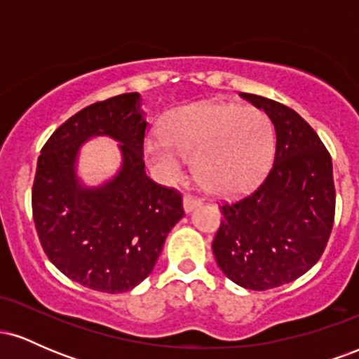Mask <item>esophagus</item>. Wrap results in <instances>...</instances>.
Listing matches in <instances>:
<instances>
[{"mask_svg":"<svg viewBox=\"0 0 359 359\" xmlns=\"http://www.w3.org/2000/svg\"><path fill=\"white\" fill-rule=\"evenodd\" d=\"M201 204V199L199 197H194L191 194H187V196H184V209L185 212H191L194 208H197V205Z\"/></svg>","mask_w":359,"mask_h":359,"instance_id":"1","label":"esophagus"}]
</instances>
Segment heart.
Segmentation results:
<instances>
[{
  "label": "heart",
  "instance_id": "obj_1",
  "mask_svg": "<svg viewBox=\"0 0 359 359\" xmlns=\"http://www.w3.org/2000/svg\"><path fill=\"white\" fill-rule=\"evenodd\" d=\"M275 131L269 114L257 108L204 101L167 118L162 133L145 142V158L165 182L184 177L192 156L197 180L216 196H238L255 187L269 170Z\"/></svg>",
  "mask_w": 359,
  "mask_h": 359
}]
</instances>
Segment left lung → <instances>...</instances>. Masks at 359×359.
<instances>
[{
    "mask_svg": "<svg viewBox=\"0 0 359 359\" xmlns=\"http://www.w3.org/2000/svg\"><path fill=\"white\" fill-rule=\"evenodd\" d=\"M275 126V158L263 182L221 205L212 241L217 266L250 290L294 282L324 253L336 211L332 160L300 114L285 104L241 93Z\"/></svg>",
    "mask_w": 359,
    "mask_h": 359,
    "instance_id": "1",
    "label": "left lung"
}]
</instances>
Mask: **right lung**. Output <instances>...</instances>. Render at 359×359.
Instances as JSON below:
<instances>
[{"label":"right lung","mask_w":359,"mask_h":359,"mask_svg":"<svg viewBox=\"0 0 359 359\" xmlns=\"http://www.w3.org/2000/svg\"><path fill=\"white\" fill-rule=\"evenodd\" d=\"M145 130L140 94H119L69 118L36 162L32 209L42 248L65 277L93 290L121 294L143 282L184 216L180 192L145 174ZM100 134L122 143L123 163L109 183L84 188L76 155Z\"/></svg>","instance_id":"right-lung-1"}]
</instances>
